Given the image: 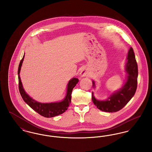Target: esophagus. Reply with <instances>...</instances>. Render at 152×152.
<instances>
[{
    "label": "esophagus",
    "mask_w": 152,
    "mask_h": 152,
    "mask_svg": "<svg viewBox=\"0 0 152 152\" xmlns=\"http://www.w3.org/2000/svg\"><path fill=\"white\" fill-rule=\"evenodd\" d=\"M80 75L81 77L88 76V75H89V70H88L87 68H84V69H83L81 71Z\"/></svg>",
    "instance_id": "34e87169"
}]
</instances>
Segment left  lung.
<instances>
[{"label":"left lung","mask_w":152,"mask_h":152,"mask_svg":"<svg viewBox=\"0 0 152 152\" xmlns=\"http://www.w3.org/2000/svg\"><path fill=\"white\" fill-rule=\"evenodd\" d=\"M125 65L126 72V80L123 87L114 91L104 100L95 98L94 92L92 100L97 108L105 112H115L123 108L135 94L137 87L138 66L133 50L130 47L128 51ZM93 87L95 88V82L92 80Z\"/></svg>","instance_id":"1"}]
</instances>
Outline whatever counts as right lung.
Returning <instances> with one entry per match:
<instances>
[{
  "mask_svg": "<svg viewBox=\"0 0 152 152\" xmlns=\"http://www.w3.org/2000/svg\"><path fill=\"white\" fill-rule=\"evenodd\" d=\"M24 58V54L22 58L18 68V79H19V89L22 99L29 107L34 110L39 115L47 118H50L61 115L68 108L71 101V94L73 88L76 86L79 82V79L73 77L70 80L68 83L66 88V93L65 97L58 102L43 103L35 100L31 97L24 91L22 81L20 77V72L22 67V63Z\"/></svg>",
  "mask_w": 152,
  "mask_h": 152,
  "instance_id": "add662e5",
  "label": "right lung"
}]
</instances>
